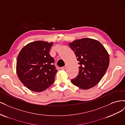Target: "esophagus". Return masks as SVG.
I'll use <instances>...</instances> for the list:
<instances>
[{
	"label": "esophagus",
	"instance_id": "34e87169",
	"mask_svg": "<svg viewBox=\"0 0 125 125\" xmlns=\"http://www.w3.org/2000/svg\"><path fill=\"white\" fill-rule=\"evenodd\" d=\"M66 67H67V64H66L65 66L63 67H62V70H65V69H66Z\"/></svg>",
	"mask_w": 125,
	"mask_h": 125
}]
</instances>
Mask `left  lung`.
<instances>
[{
    "label": "left lung",
    "mask_w": 125,
    "mask_h": 125,
    "mask_svg": "<svg viewBox=\"0 0 125 125\" xmlns=\"http://www.w3.org/2000/svg\"><path fill=\"white\" fill-rule=\"evenodd\" d=\"M79 62V73L71 82L87 90L95 86L104 76L109 66L107 51L99 41L83 38L68 44Z\"/></svg>",
    "instance_id": "obj_1"
}]
</instances>
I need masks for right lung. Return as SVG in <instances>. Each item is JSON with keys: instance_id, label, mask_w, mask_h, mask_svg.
Segmentation results:
<instances>
[{"instance_id": "add662e5", "label": "right lung", "mask_w": 125, "mask_h": 125, "mask_svg": "<svg viewBox=\"0 0 125 125\" xmlns=\"http://www.w3.org/2000/svg\"><path fill=\"white\" fill-rule=\"evenodd\" d=\"M53 42L36 41L26 45L19 54L16 71L20 81L32 91L47 89L55 80L57 71L54 59L49 54Z\"/></svg>"}]
</instances>
